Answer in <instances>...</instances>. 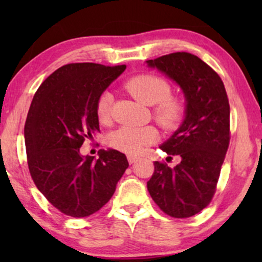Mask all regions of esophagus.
I'll use <instances>...</instances> for the list:
<instances>
[{
	"label": "esophagus",
	"mask_w": 262,
	"mask_h": 262,
	"mask_svg": "<svg viewBox=\"0 0 262 262\" xmlns=\"http://www.w3.org/2000/svg\"><path fill=\"white\" fill-rule=\"evenodd\" d=\"M138 160V156H135V155H128L127 156V161H128V163H135L136 161Z\"/></svg>",
	"instance_id": "obj_1"
}]
</instances>
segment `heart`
Wrapping results in <instances>:
<instances>
[{"instance_id": "obj_1", "label": "heart", "mask_w": 262, "mask_h": 262, "mask_svg": "<svg viewBox=\"0 0 262 262\" xmlns=\"http://www.w3.org/2000/svg\"><path fill=\"white\" fill-rule=\"evenodd\" d=\"M125 88L139 102L154 106L152 117L164 130H174L184 117V102L171 94V84L166 78L152 74H141L130 78ZM113 94L102 92L96 101V116L100 123L110 124L113 112ZM159 139L154 126H121L108 136L112 148L126 154H137L144 146L152 145Z\"/></svg>"}]
</instances>
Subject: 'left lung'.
<instances>
[{
  "label": "left lung",
  "mask_w": 262,
  "mask_h": 262,
  "mask_svg": "<svg viewBox=\"0 0 262 262\" xmlns=\"http://www.w3.org/2000/svg\"><path fill=\"white\" fill-rule=\"evenodd\" d=\"M146 63L177 82L187 101L184 123L161 145L181 162L170 168L155 161L146 186L164 213L188 218L205 209L216 193L230 142L228 95L220 75L192 53L174 52Z\"/></svg>",
  "instance_id": "obj_1"
}]
</instances>
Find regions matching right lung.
Returning a JSON list of instances; mask_svg holds the SVG:
<instances>
[{
  "mask_svg": "<svg viewBox=\"0 0 262 262\" xmlns=\"http://www.w3.org/2000/svg\"><path fill=\"white\" fill-rule=\"evenodd\" d=\"M126 66L70 63L40 84L25 123L27 164L37 188L67 216L99 211L116 191L128 167L117 150H100L99 159L81 156L85 139L99 131L96 101Z\"/></svg>",
  "mask_w": 262,
  "mask_h": 262,
  "instance_id": "right-lung-1",
  "label": "right lung"
}]
</instances>
